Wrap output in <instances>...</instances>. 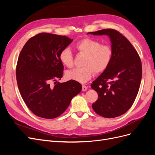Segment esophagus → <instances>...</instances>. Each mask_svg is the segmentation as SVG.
Instances as JSON below:
<instances>
[{
    "label": "esophagus",
    "mask_w": 155,
    "mask_h": 155,
    "mask_svg": "<svg viewBox=\"0 0 155 155\" xmlns=\"http://www.w3.org/2000/svg\"><path fill=\"white\" fill-rule=\"evenodd\" d=\"M88 89L87 87L85 85H82V91H86Z\"/></svg>",
    "instance_id": "obj_1"
}]
</instances>
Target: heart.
Returning <instances> with one entry per match:
<instances>
[{
  "mask_svg": "<svg viewBox=\"0 0 155 155\" xmlns=\"http://www.w3.org/2000/svg\"><path fill=\"white\" fill-rule=\"evenodd\" d=\"M75 47L79 53L85 56L82 63L83 67L75 68L66 72L68 79L85 83L91 79L94 73H102L109 67L113 55V50L109 45L101 44L100 41L87 37L78 41ZM59 60L68 68L74 66V56L68 48H64L60 51Z\"/></svg>",
  "mask_w": 155,
  "mask_h": 155,
  "instance_id": "b5f03b06",
  "label": "heart"
}]
</instances>
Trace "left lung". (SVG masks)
<instances>
[{
  "label": "left lung",
  "instance_id": "obj_1",
  "mask_svg": "<svg viewBox=\"0 0 155 155\" xmlns=\"http://www.w3.org/2000/svg\"><path fill=\"white\" fill-rule=\"evenodd\" d=\"M88 34L109 36L113 50L109 67L91 84L98 93L92 109L104 118L118 117L130 109L138 94L142 75L141 59L132 44L118 31L104 29Z\"/></svg>",
  "mask_w": 155,
  "mask_h": 155
}]
</instances>
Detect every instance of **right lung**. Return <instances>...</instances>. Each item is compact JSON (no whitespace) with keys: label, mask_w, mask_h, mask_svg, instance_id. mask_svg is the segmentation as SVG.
Returning a JSON list of instances; mask_svg holds the SVG:
<instances>
[{"label":"right lung","mask_w":155,"mask_h":155,"mask_svg":"<svg viewBox=\"0 0 155 155\" xmlns=\"http://www.w3.org/2000/svg\"><path fill=\"white\" fill-rule=\"evenodd\" d=\"M73 39L65 35L40 33L26 42L18 56L16 78L18 90L28 109L46 119L59 116L82 86L74 80L59 83L63 74L60 51ZM54 82V86L51 83Z\"/></svg>","instance_id":"1"}]
</instances>
